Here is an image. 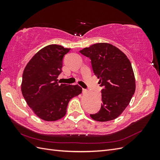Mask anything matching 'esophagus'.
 <instances>
[{
  "mask_svg": "<svg viewBox=\"0 0 160 160\" xmlns=\"http://www.w3.org/2000/svg\"><path fill=\"white\" fill-rule=\"evenodd\" d=\"M88 90L85 89H83V93H88Z\"/></svg>",
  "mask_w": 160,
  "mask_h": 160,
  "instance_id": "obj_1",
  "label": "esophagus"
}]
</instances>
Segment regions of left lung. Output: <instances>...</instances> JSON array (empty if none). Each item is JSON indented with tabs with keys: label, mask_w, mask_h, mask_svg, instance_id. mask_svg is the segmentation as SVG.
<instances>
[{
	"label": "left lung",
	"mask_w": 160,
	"mask_h": 160,
	"mask_svg": "<svg viewBox=\"0 0 160 160\" xmlns=\"http://www.w3.org/2000/svg\"><path fill=\"white\" fill-rule=\"evenodd\" d=\"M79 52L90 58L98 83L103 87L101 109L91 118L101 122L116 119L128 107L135 91L130 61L118 48L107 42L96 43Z\"/></svg>",
	"instance_id": "obj_1"
}]
</instances>
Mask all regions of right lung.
Listing matches in <instances>:
<instances>
[{"mask_svg": "<svg viewBox=\"0 0 160 160\" xmlns=\"http://www.w3.org/2000/svg\"><path fill=\"white\" fill-rule=\"evenodd\" d=\"M70 51L61 45L43 47L28 61L24 69L22 94L35 114L46 122L62 118L69 101L82 93L78 85L60 84L62 58Z\"/></svg>", "mask_w": 160, "mask_h": 160, "instance_id": "obj_1", "label": "right lung"}]
</instances>
